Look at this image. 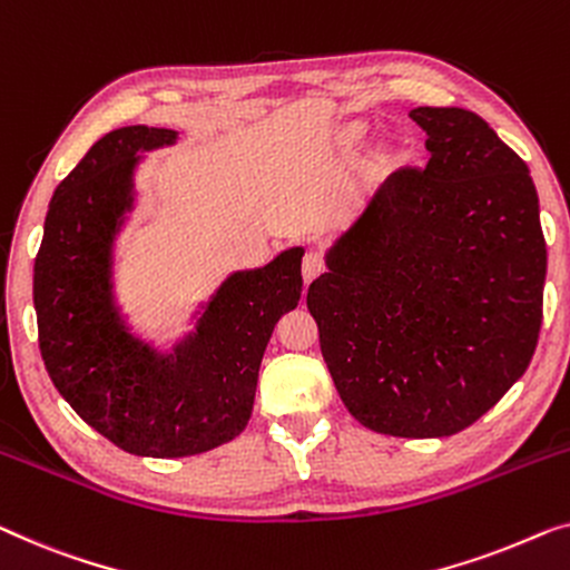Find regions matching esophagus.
I'll list each match as a JSON object with an SVG mask.
<instances>
[{
	"label": "esophagus",
	"instance_id": "1",
	"mask_svg": "<svg viewBox=\"0 0 570 570\" xmlns=\"http://www.w3.org/2000/svg\"><path fill=\"white\" fill-rule=\"evenodd\" d=\"M303 279H305V285L311 283V279H316L321 272H324V257H321L318 252H305V257H303Z\"/></svg>",
	"mask_w": 570,
	"mask_h": 570
}]
</instances>
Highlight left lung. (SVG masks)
I'll use <instances>...</instances> for the list:
<instances>
[{"label": "left lung", "mask_w": 570, "mask_h": 570, "mask_svg": "<svg viewBox=\"0 0 570 570\" xmlns=\"http://www.w3.org/2000/svg\"><path fill=\"white\" fill-rule=\"evenodd\" d=\"M424 169L383 179L305 303L344 406L393 436L458 434L530 365L548 249L527 164L463 107H414Z\"/></svg>", "instance_id": "obj_1"}]
</instances>
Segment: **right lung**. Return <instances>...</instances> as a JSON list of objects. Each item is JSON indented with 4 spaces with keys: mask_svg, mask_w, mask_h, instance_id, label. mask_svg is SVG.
Here are the masks:
<instances>
[{
    "mask_svg": "<svg viewBox=\"0 0 570 570\" xmlns=\"http://www.w3.org/2000/svg\"><path fill=\"white\" fill-rule=\"evenodd\" d=\"M177 138L128 126L89 148L56 187L32 275L40 354L56 391L138 458L200 455L244 432L272 328L303 291L305 249L291 246L265 267L230 272L193 305L171 344L138 332L115 277L120 236L138 208L146 154Z\"/></svg>",
    "mask_w": 570,
    "mask_h": 570,
    "instance_id": "add662e5",
    "label": "right lung"
}]
</instances>
